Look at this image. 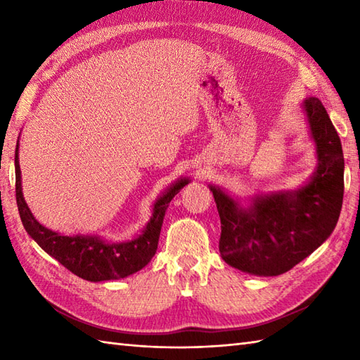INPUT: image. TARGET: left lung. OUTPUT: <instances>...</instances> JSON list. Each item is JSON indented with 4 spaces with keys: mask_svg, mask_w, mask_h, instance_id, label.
Wrapping results in <instances>:
<instances>
[{
    "mask_svg": "<svg viewBox=\"0 0 360 360\" xmlns=\"http://www.w3.org/2000/svg\"><path fill=\"white\" fill-rule=\"evenodd\" d=\"M302 108L317 158L307 184L257 193L246 204L209 186L221 219L219 254L241 272L259 277L288 272L322 246L339 221L345 168L340 137L317 97L304 98Z\"/></svg>",
    "mask_w": 360,
    "mask_h": 360,
    "instance_id": "left-lung-1",
    "label": "left lung"
}]
</instances>
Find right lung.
<instances>
[{
    "instance_id": "1",
    "label": "right lung",
    "mask_w": 360,
    "mask_h": 360,
    "mask_svg": "<svg viewBox=\"0 0 360 360\" xmlns=\"http://www.w3.org/2000/svg\"><path fill=\"white\" fill-rule=\"evenodd\" d=\"M18 145L15 150V193L21 223L38 246L56 258L66 269L88 281H106L125 278L147 266L155 257L160 227L168 204L187 186L188 178H179L153 204L150 221L139 235L127 241H106L98 235H62L38 223L25 201L21 188V170Z\"/></svg>"
}]
</instances>
